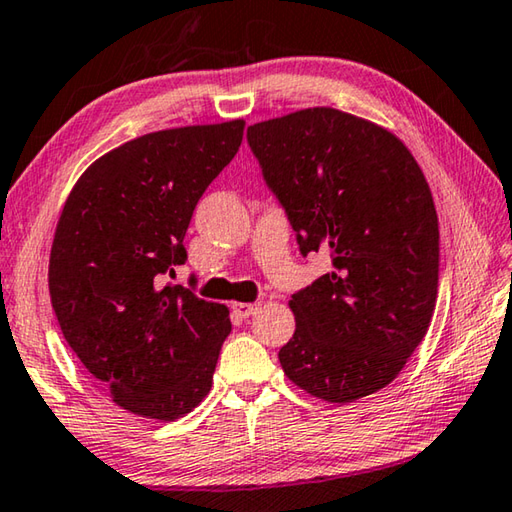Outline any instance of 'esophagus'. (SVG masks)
Instances as JSON below:
<instances>
[{
    "mask_svg": "<svg viewBox=\"0 0 512 512\" xmlns=\"http://www.w3.org/2000/svg\"><path fill=\"white\" fill-rule=\"evenodd\" d=\"M231 308H233V312H236L238 317L247 319V317H251V315H256V312H258V303H242V301H236Z\"/></svg>",
    "mask_w": 512,
    "mask_h": 512,
    "instance_id": "obj_1",
    "label": "esophagus"
}]
</instances>
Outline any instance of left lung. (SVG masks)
<instances>
[{"mask_svg":"<svg viewBox=\"0 0 512 512\" xmlns=\"http://www.w3.org/2000/svg\"><path fill=\"white\" fill-rule=\"evenodd\" d=\"M267 186L303 256L333 272L297 292V330L281 348L288 380L326 402H355L398 378L432 324L438 215L409 148L335 107H306L247 128Z\"/></svg>","mask_w":512,"mask_h":512,"instance_id":"left-lung-1","label":"left lung"}]
</instances>
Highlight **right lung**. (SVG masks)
<instances>
[{"label": "right lung", "mask_w": 512, "mask_h": 512, "mask_svg": "<svg viewBox=\"0 0 512 512\" xmlns=\"http://www.w3.org/2000/svg\"><path fill=\"white\" fill-rule=\"evenodd\" d=\"M245 121L159 130L105 152L71 188L49 256L58 324L121 409L170 423L206 398L229 308L159 279L186 261L200 200Z\"/></svg>", "instance_id": "add662e5"}]
</instances>
